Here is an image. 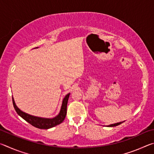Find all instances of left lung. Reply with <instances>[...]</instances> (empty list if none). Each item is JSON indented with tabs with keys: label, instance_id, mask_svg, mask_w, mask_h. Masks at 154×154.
Wrapping results in <instances>:
<instances>
[{
	"label": "left lung",
	"instance_id": "8db88e82",
	"mask_svg": "<svg viewBox=\"0 0 154 154\" xmlns=\"http://www.w3.org/2000/svg\"><path fill=\"white\" fill-rule=\"evenodd\" d=\"M123 122H119V123H116V124H111V125H109V126H109V127H114V126H118V125L121 124L122 123H123Z\"/></svg>",
	"mask_w": 154,
	"mask_h": 154
}]
</instances>
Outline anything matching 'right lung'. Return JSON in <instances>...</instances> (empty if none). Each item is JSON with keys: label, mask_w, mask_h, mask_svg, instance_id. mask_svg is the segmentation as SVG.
<instances>
[{"label": "right lung", "mask_w": 154, "mask_h": 154, "mask_svg": "<svg viewBox=\"0 0 154 154\" xmlns=\"http://www.w3.org/2000/svg\"><path fill=\"white\" fill-rule=\"evenodd\" d=\"M70 93L68 94L67 95L65 96L63 100H62V106L60 111V113L58 116H56L54 118H38V117L32 116L31 115L26 113L17 107L15 105L14 98H12L13 100V105H14V109L17 113L19 115L20 117L26 121L28 123L30 124L32 126L40 129H49L51 128L57 126L60 124H61L64 121L66 115V108H67V103L68 100H69Z\"/></svg>", "instance_id": "1"}]
</instances>
